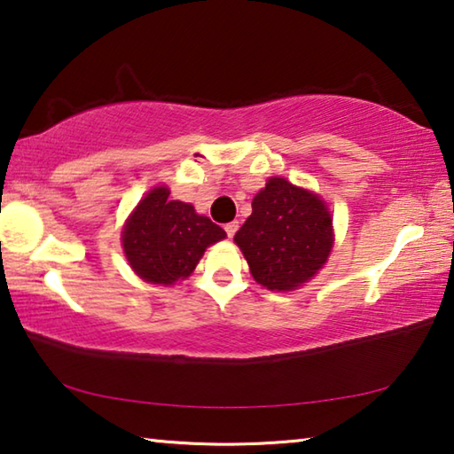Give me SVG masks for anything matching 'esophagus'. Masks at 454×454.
<instances>
[{"label": "esophagus", "instance_id": "34e87169", "mask_svg": "<svg viewBox=\"0 0 454 454\" xmlns=\"http://www.w3.org/2000/svg\"><path fill=\"white\" fill-rule=\"evenodd\" d=\"M224 230H226L228 238H234V234L238 232V222H236V220H234V222H228V224L224 226Z\"/></svg>", "mask_w": 454, "mask_h": 454}]
</instances>
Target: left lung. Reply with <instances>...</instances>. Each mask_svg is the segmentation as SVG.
I'll use <instances>...</instances> for the list:
<instances>
[{"mask_svg": "<svg viewBox=\"0 0 454 454\" xmlns=\"http://www.w3.org/2000/svg\"><path fill=\"white\" fill-rule=\"evenodd\" d=\"M234 242L268 290H296L326 264L334 244L325 200L284 178H270L252 200Z\"/></svg>", "mask_w": 454, "mask_h": 454, "instance_id": "8db88e82", "label": "left lung"}]
</instances>
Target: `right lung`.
Returning <instances> with one entry per match:
<instances>
[{
  "label": "right lung",
  "mask_w": 454,
  "mask_h": 454,
  "mask_svg": "<svg viewBox=\"0 0 454 454\" xmlns=\"http://www.w3.org/2000/svg\"><path fill=\"white\" fill-rule=\"evenodd\" d=\"M226 232L194 206L170 200V190L156 186L129 214L121 232V246L132 270L152 284H170L188 278L200 258Z\"/></svg>",
  "instance_id": "1"
}]
</instances>
